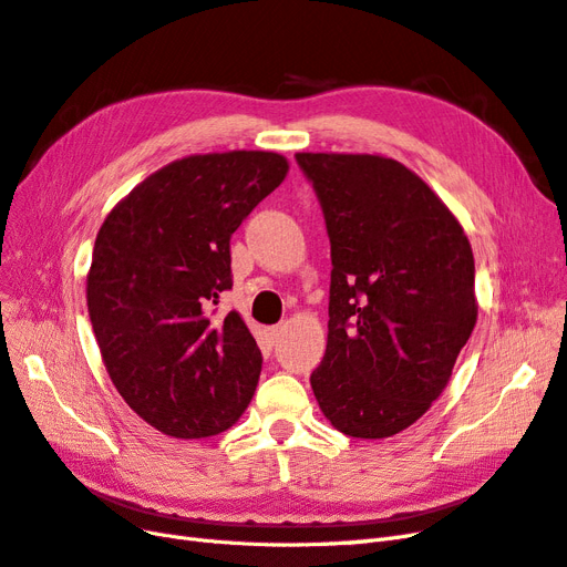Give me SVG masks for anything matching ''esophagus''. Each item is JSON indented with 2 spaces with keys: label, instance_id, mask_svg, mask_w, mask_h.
Segmentation results:
<instances>
[{
  "label": "esophagus",
  "instance_id": "esophagus-1",
  "mask_svg": "<svg viewBox=\"0 0 567 567\" xmlns=\"http://www.w3.org/2000/svg\"><path fill=\"white\" fill-rule=\"evenodd\" d=\"M281 326H271V329H267V340L271 342V346H274V342H277L279 338H281Z\"/></svg>",
  "mask_w": 567,
  "mask_h": 567
}]
</instances>
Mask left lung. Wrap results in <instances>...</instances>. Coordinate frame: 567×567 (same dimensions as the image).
Wrapping results in <instances>:
<instances>
[{"mask_svg": "<svg viewBox=\"0 0 567 567\" xmlns=\"http://www.w3.org/2000/svg\"><path fill=\"white\" fill-rule=\"evenodd\" d=\"M331 241L329 340L310 375L336 431L381 440L447 388L477 319L458 219L416 173L369 153H296Z\"/></svg>", "mask_w": 567, "mask_h": 567, "instance_id": "left-lung-1", "label": "left lung"}]
</instances>
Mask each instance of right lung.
<instances>
[{
	"label": "right lung",
	"instance_id": "add662e5",
	"mask_svg": "<svg viewBox=\"0 0 567 567\" xmlns=\"http://www.w3.org/2000/svg\"><path fill=\"white\" fill-rule=\"evenodd\" d=\"M286 173L271 151L188 156L136 184L96 234L87 310L101 359L169 437L227 431L252 400L260 348L241 315L208 310L231 288V234Z\"/></svg>",
	"mask_w": 567,
	"mask_h": 567
}]
</instances>
